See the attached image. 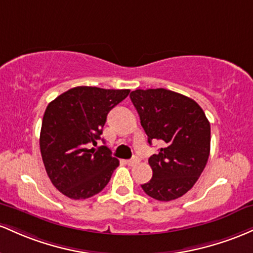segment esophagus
<instances>
[{
    "mask_svg": "<svg viewBox=\"0 0 253 253\" xmlns=\"http://www.w3.org/2000/svg\"><path fill=\"white\" fill-rule=\"evenodd\" d=\"M126 164L129 165V166H135V165L138 164V159L137 158H132L130 159V160L126 161Z\"/></svg>",
    "mask_w": 253,
    "mask_h": 253,
    "instance_id": "1",
    "label": "esophagus"
}]
</instances>
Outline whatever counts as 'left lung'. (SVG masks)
<instances>
[{
    "label": "left lung",
    "instance_id": "8db88e82",
    "mask_svg": "<svg viewBox=\"0 0 253 253\" xmlns=\"http://www.w3.org/2000/svg\"><path fill=\"white\" fill-rule=\"evenodd\" d=\"M130 99L141 126L163 148L149 158L153 177L142 189L158 201L179 198L200 178L211 153V123L191 98L165 88L136 89Z\"/></svg>",
    "mask_w": 253,
    "mask_h": 253
}]
</instances>
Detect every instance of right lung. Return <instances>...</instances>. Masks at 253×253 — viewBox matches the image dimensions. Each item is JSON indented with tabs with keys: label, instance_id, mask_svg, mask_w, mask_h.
Listing matches in <instances>:
<instances>
[{
	"label": "right lung",
	"instance_id": "1",
	"mask_svg": "<svg viewBox=\"0 0 253 253\" xmlns=\"http://www.w3.org/2000/svg\"><path fill=\"white\" fill-rule=\"evenodd\" d=\"M130 89L79 86L58 95L42 117L41 153L51 183L72 200H84L107 185L118 159L101 146L90 148L103 134L109 113Z\"/></svg>",
	"mask_w": 253,
	"mask_h": 253
}]
</instances>
